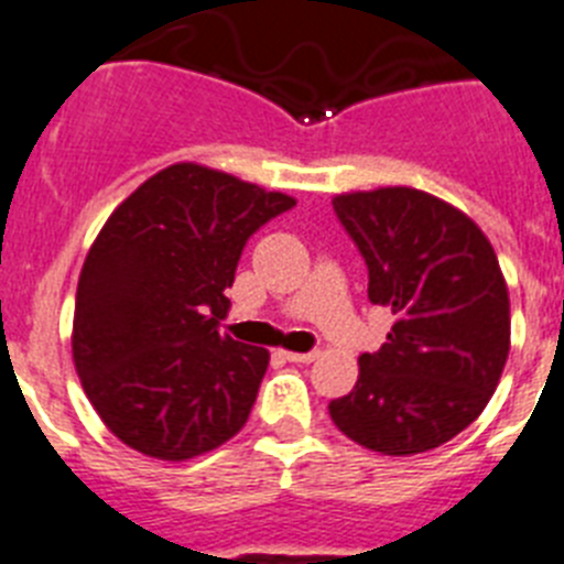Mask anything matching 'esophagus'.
Wrapping results in <instances>:
<instances>
[{"label":"esophagus","mask_w":564,"mask_h":564,"mask_svg":"<svg viewBox=\"0 0 564 564\" xmlns=\"http://www.w3.org/2000/svg\"><path fill=\"white\" fill-rule=\"evenodd\" d=\"M283 358L292 364H312L318 358V352H315V349H312V352H283Z\"/></svg>","instance_id":"esophagus-1"}]
</instances>
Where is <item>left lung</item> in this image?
Here are the masks:
<instances>
[{"instance_id":"1","label":"left lung","mask_w":564,"mask_h":564,"mask_svg":"<svg viewBox=\"0 0 564 564\" xmlns=\"http://www.w3.org/2000/svg\"><path fill=\"white\" fill-rule=\"evenodd\" d=\"M333 209L367 263L370 304L395 324L358 358V381L329 415L367 451H433L479 419L508 361L510 301L494 246L419 188L338 194Z\"/></svg>"}]
</instances>
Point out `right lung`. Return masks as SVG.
Listing matches in <instances>:
<instances>
[{
	"label": "right lung",
	"instance_id": "1",
	"mask_svg": "<svg viewBox=\"0 0 564 564\" xmlns=\"http://www.w3.org/2000/svg\"><path fill=\"white\" fill-rule=\"evenodd\" d=\"M292 206L290 194L177 163L108 217L79 272L70 344L85 395L122 444L186 462L243 427L269 352L217 326L246 240Z\"/></svg>",
	"mask_w": 564,
	"mask_h": 564
}]
</instances>
